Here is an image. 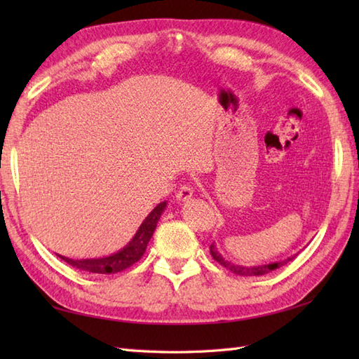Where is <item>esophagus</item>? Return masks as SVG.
<instances>
[{"label": "esophagus", "instance_id": "1", "mask_svg": "<svg viewBox=\"0 0 359 359\" xmlns=\"http://www.w3.org/2000/svg\"><path fill=\"white\" fill-rule=\"evenodd\" d=\"M191 197H193V188L189 185H180L177 193H175V199L180 202H185L188 199H191Z\"/></svg>", "mask_w": 359, "mask_h": 359}]
</instances>
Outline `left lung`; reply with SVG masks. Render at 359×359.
Instances as JSON below:
<instances>
[{
  "label": "left lung",
  "mask_w": 359,
  "mask_h": 359,
  "mask_svg": "<svg viewBox=\"0 0 359 359\" xmlns=\"http://www.w3.org/2000/svg\"><path fill=\"white\" fill-rule=\"evenodd\" d=\"M210 253H211L212 259H215L216 262H219L220 265L225 266V269H226V270H230L231 273H234V274H239V276H262V274H266V273H270V271H273V270H276V269H279V266L285 265L287 262L293 261V259L296 257V255H294V256H292V257H287L285 261L274 262V264H269V265L242 266V265H236V264H231V262L225 261V259L222 257V255H220L219 251H217V248H216L215 243H211V245H210Z\"/></svg>",
  "instance_id": "1"
}]
</instances>
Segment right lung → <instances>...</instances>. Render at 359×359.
I'll return each mask as SVG.
<instances>
[{"label":"right lung","instance_id":"1","mask_svg":"<svg viewBox=\"0 0 359 359\" xmlns=\"http://www.w3.org/2000/svg\"><path fill=\"white\" fill-rule=\"evenodd\" d=\"M165 208H166V202L158 203L157 207L149 212L148 217L143 220V224L139 226V230H137L131 242H129L125 248L117 251V253L106 257H98V259H69L65 256H60V257H62L65 262L75 266V269L85 270L89 273L111 274V273L123 271L142 259L144 250L148 247V242L151 241L152 234H154L158 219L162 216Z\"/></svg>","mask_w":359,"mask_h":359}]
</instances>
